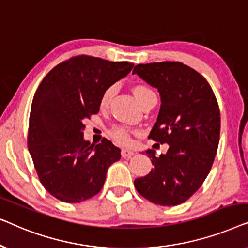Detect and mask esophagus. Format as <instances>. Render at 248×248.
I'll use <instances>...</instances> for the list:
<instances>
[{
	"label": "esophagus",
	"instance_id": "1",
	"mask_svg": "<svg viewBox=\"0 0 248 248\" xmlns=\"http://www.w3.org/2000/svg\"><path fill=\"white\" fill-rule=\"evenodd\" d=\"M121 155L123 158H131L132 155H134V151L128 150V149H123L121 152Z\"/></svg>",
	"mask_w": 248,
	"mask_h": 248
}]
</instances>
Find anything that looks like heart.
Returning a JSON list of instances; mask_svg holds the SVG:
<instances>
[{
  "mask_svg": "<svg viewBox=\"0 0 248 248\" xmlns=\"http://www.w3.org/2000/svg\"><path fill=\"white\" fill-rule=\"evenodd\" d=\"M114 91H115L114 86L108 87L107 89L104 91L103 94H101L100 101H99V105L101 108H106L108 106V104H109L111 97H113V94H114ZM132 91H133L134 97L137 98V100L140 103V105L143 103V101L147 100L149 97L154 96L155 94V93L152 91L151 88L145 86V84H135V86L133 87V89H132ZM111 135H113L114 140L120 144L125 145V144H128L131 142L130 130H127L126 127L113 128V131H111Z\"/></svg>",
  "mask_w": 248,
  "mask_h": 248,
  "instance_id": "1",
  "label": "heart"
}]
</instances>
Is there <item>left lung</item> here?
<instances>
[{
	"label": "left lung",
	"mask_w": 248,
	"mask_h": 248,
	"mask_svg": "<svg viewBox=\"0 0 248 248\" xmlns=\"http://www.w3.org/2000/svg\"><path fill=\"white\" fill-rule=\"evenodd\" d=\"M138 74L160 94V109L149 138L167 143L168 151L155 157L147 150L154 168L134 186L159 205H178L204 182L215 160L220 135V111L204 78L179 62L139 64Z\"/></svg>",
	"instance_id": "left-lung-1"
}]
</instances>
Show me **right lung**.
I'll return each mask as SVG.
<instances>
[{
	"label": "right lung",
	"mask_w": 248,
	"mask_h": 248,
	"mask_svg": "<svg viewBox=\"0 0 248 248\" xmlns=\"http://www.w3.org/2000/svg\"><path fill=\"white\" fill-rule=\"evenodd\" d=\"M134 64L80 55L54 67L33 96L28 149L46 191L67 203H79L103 188L107 169L121 149L104 139H83V122L99 111L108 87L126 77Z\"/></svg>",
	"instance_id": "obj_1"
}]
</instances>
